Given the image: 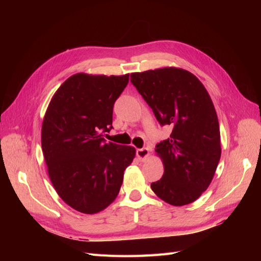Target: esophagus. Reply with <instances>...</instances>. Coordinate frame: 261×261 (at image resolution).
Instances as JSON below:
<instances>
[{"label": "esophagus", "mask_w": 261, "mask_h": 261, "mask_svg": "<svg viewBox=\"0 0 261 261\" xmlns=\"http://www.w3.org/2000/svg\"><path fill=\"white\" fill-rule=\"evenodd\" d=\"M136 155L138 156V159L140 161H145L148 155H149V150L147 148H141V149H137L136 150Z\"/></svg>", "instance_id": "obj_1"}]
</instances>
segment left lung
<instances>
[{"mask_svg": "<svg viewBox=\"0 0 261 261\" xmlns=\"http://www.w3.org/2000/svg\"><path fill=\"white\" fill-rule=\"evenodd\" d=\"M130 82L159 124L172 128L170 138L155 146L164 173L151 189L173 206L195 201L210 185L221 156L218 116L209 93L195 75L174 67L133 73Z\"/></svg>", "mask_w": 261, "mask_h": 261, "instance_id": "obj_1", "label": "left lung"}]
</instances>
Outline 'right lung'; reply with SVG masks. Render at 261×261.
I'll use <instances>...</instances> for the list:
<instances>
[{"label": "right lung", "instance_id": "right-lung-1", "mask_svg": "<svg viewBox=\"0 0 261 261\" xmlns=\"http://www.w3.org/2000/svg\"><path fill=\"white\" fill-rule=\"evenodd\" d=\"M128 77L73 75L46 110L41 146L49 176L61 198L80 212L107 208L135 156V148L103 138L113 128V107Z\"/></svg>", "mask_w": 261, "mask_h": 261}]
</instances>
